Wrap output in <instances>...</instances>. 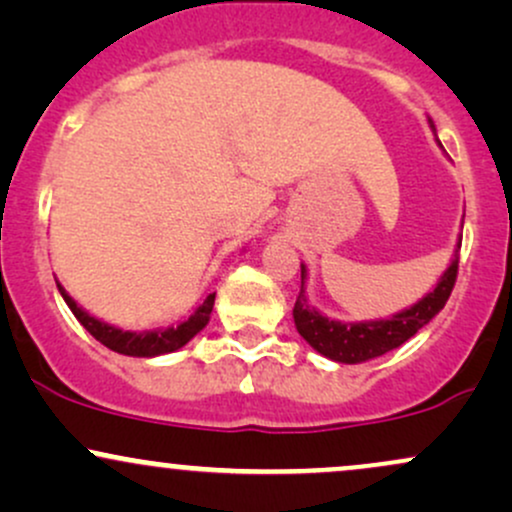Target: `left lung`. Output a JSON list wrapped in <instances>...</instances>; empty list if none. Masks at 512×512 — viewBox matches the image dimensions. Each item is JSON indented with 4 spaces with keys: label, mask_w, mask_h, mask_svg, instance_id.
<instances>
[{
    "label": "left lung",
    "mask_w": 512,
    "mask_h": 512,
    "mask_svg": "<svg viewBox=\"0 0 512 512\" xmlns=\"http://www.w3.org/2000/svg\"><path fill=\"white\" fill-rule=\"evenodd\" d=\"M457 262H460V250H455V260L445 269V274L440 276L436 289L426 293L411 308L392 315L390 320L373 322H339L310 308L303 291L305 267H301V293H298L296 305H293L296 330L305 342L313 346L317 354L332 358V361L361 363L368 361V358L383 356L414 337L421 327L428 325L445 308L452 286L457 281Z\"/></svg>",
    "instance_id": "8db88e82"
}]
</instances>
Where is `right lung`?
Masks as SVG:
<instances>
[{
    "label": "right lung",
    "mask_w": 512,
    "mask_h": 512,
    "mask_svg": "<svg viewBox=\"0 0 512 512\" xmlns=\"http://www.w3.org/2000/svg\"><path fill=\"white\" fill-rule=\"evenodd\" d=\"M57 289H60L64 303L69 305V310H72L76 320H79L81 325H84L103 346L117 351V354L144 356V358L170 354V351H178L180 346L190 342L197 332H202L204 327H207L211 308H214V298H216V293H209L195 313L187 317L185 322H180L178 327H168V330H154V332H125V330H117L113 325H108V322L96 320V317L88 315L86 310H81L60 284H57Z\"/></svg>",
    "instance_id": "add662e5"
}]
</instances>
